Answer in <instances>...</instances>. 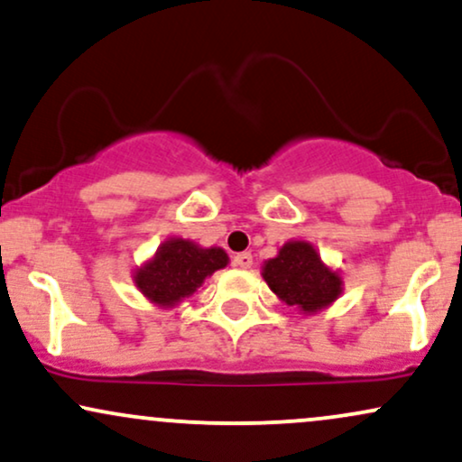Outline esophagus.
I'll list each match as a JSON object with an SVG mask.
<instances>
[{"label":"esophagus","mask_w":462,"mask_h":462,"mask_svg":"<svg viewBox=\"0 0 462 462\" xmlns=\"http://www.w3.org/2000/svg\"><path fill=\"white\" fill-rule=\"evenodd\" d=\"M233 265H236V268H242V270L251 268V265H253V254L251 253H237L236 257H233Z\"/></svg>","instance_id":"esophagus-1"}]
</instances>
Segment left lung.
Returning a JSON list of instances; mask_svg holds the SVG:
<instances>
[{"mask_svg":"<svg viewBox=\"0 0 462 462\" xmlns=\"http://www.w3.org/2000/svg\"><path fill=\"white\" fill-rule=\"evenodd\" d=\"M262 276L279 300L305 316L330 307L344 291L339 270L324 263L316 246L305 240L285 242L276 257L263 262Z\"/></svg>","mask_w":462,"mask_h":462,"instance_id":"left-lung-1","label":"left lung"}]
</instances>
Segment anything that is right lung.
Wrapping results in <instances>:
<instances>
[{
	"label": "right lung",
	"instance_id": "right-lung-1",
	"mask_svg": "<svg viewBox=\"0 0 462 462\" xmlns=\"http://www.w3.org/2000/svg\"><path fill=\"white\" fill-rule=\"evenodd\" d=\"M226 263L229 254L218 246L203 248L183 237H171L160 244L153 257L134 270V283L149 302L172 309Z\"/></svg>",
	"mask_w": 462,
	"mask_h": 462
}]
</instances>
